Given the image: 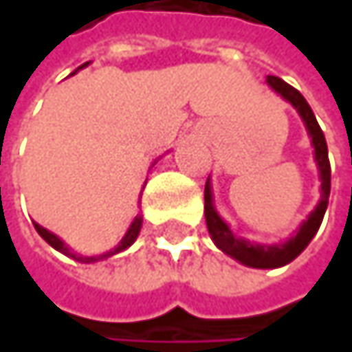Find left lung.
Here are the masks:
<instances>
[{"mask_svg":"<svg viewBox=\"0 0 352 352\" xmlns=\"http://www.w3.org/2000/svg\"><path fill=\"white\" fill-rule=\"evenodd\" d=\"M267 85L281 96L287 104L296 107V111L300 113L310 142L314 146V161H316L318 173H320V201L316 208L308 214V218L300 224V228L283 243H275V245H261V243H250L246 239H241L232 232V228L222 220V216L218 214L216 206H214V193H212V183L208 179L206 183V191H204V214H206V224H208V232L214 241V245L218 246L222 252H226L228 256H232L234 261L243 263L246 267L252 269H277L283 267L287 263H292L298 254L304 252V248L310 245V241L316 236L318 228L322 224V218L326 214L328 208V197H330V163H328V146H326V138L324 132L320 130L316 122V116L312 111V107L308 106V102L304 100V96L294 89L292 85H287L283 79L269 75L267 77Z\"/></svg>","mask_w":352,"mask_h":352,"instance_id":"left-lung-1","label":"left lung"}]
</instances>
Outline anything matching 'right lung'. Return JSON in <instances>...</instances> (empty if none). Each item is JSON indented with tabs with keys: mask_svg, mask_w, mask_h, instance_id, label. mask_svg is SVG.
Here are the masks:
<instances>
[{
	"mask_svg": "<svg viewBox=\"0 0 352 352\" xmlns=\"http://www.w3.org/2000/svg\"><path fill=\"white\" fill-rule=\"evenodd\" d=\"M89 63H85V65H81L79 69H85ZM77 69V71H79ZM75 71V73H77ZM73 73V75H75ZM157 163V161H155ZM153 163V165H155ZM34 228L36 232L48 243V245L52 246V248H56L58 252H63V254H67V256H71V258H75V261H79V263H98V261H104V258H109V256H113V254H118V252H122V250H126V248H130V246L134 245V241L138 239V234H140V228H142V214H136L134 216V220H132V224H130V228L126 230V234L122 236V241L118 243V246L116 248H111V250H107V252H104V254H96V256H83V254H77V252H73L69 246L65 245L54 232H50V230H46V228H42L40 224H36L34 222Z\"/></svg>",
	"mask_w": 352,
	"mask_h": 352,
	"instance_id": "right-lung-1",
	"label": "right lung"
}]
</instances>
